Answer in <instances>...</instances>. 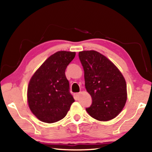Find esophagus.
I'll return each mask as SVG.
<instances>
[{
    "label": "esophagus",
    "mask_w": 152,
    "mask_h": 152,
    "mask_svg": "<svg viewBox=\"0 0 152 152\" xmlns=\"http://www.w3.org/2000/svg\"><path fill=\"white\" fill-rule=\"evenodd\" d=\"M74 97L75 100H78L80 97V94L79 93H74Z\"/></svg>",
    "instance_id": "esophagus-1"
}]
</instances>
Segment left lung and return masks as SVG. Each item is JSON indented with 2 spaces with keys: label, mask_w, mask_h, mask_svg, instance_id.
<instances>
[{
  "label": "left lung",
  "mask_w": 152,
  "mask_h": 152,
  "mask_svg": "<svg viewBox=\"0 0 152 152\" xmlns=\"http://www.w3.org/2000/svg\"><path fill=\"white\" fill-rule=\"evenodd\" d=\"M78 56L83 66L86 89L92 101L86 110L96 120L114 119L127 101L124 77L112 61L98 51H80Z\"/></svg>",
  "instance_id": "8db88e82"
}]
</instances>
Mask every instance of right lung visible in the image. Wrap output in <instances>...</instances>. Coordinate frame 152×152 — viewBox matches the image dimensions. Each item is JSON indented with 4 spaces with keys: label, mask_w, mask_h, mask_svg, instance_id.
I'll return each instance as SVG.
<instances>
[{
    "label": "right lung",
    "mask_w": 152,
    "mask_h": 152,
    "mask_svg": "<svg viewBox=\"0 0 152 152\" xmlns=\"http://www.w3.org/2000/svg\"><path fill=\"white\" fill-rule=\"evenodd\" d=\"M75 52L60 51L49 57L31 78L27 88L30 110L38 119L52 123L62 119L74 99L65 71Z\"/></svg>",
    "instance_id": "obj_1"
}]
</instances>
